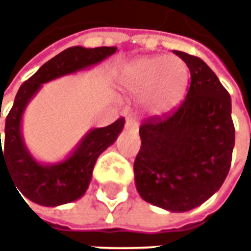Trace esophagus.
Instances as JSON below:
<instances>
[{
    "label": "esophagus",
    "mask_w": 251,
    "mask_h": 251,
    "mask_svg": "<svg viewBox=\"0 0 251 251\" xmlns=\"http://www.w3.org/2000/svg\"><path fill=\"white\" fill-rule=\"evenodd\" d=\"M126 126H127V128L138 130V123L135 121V119H132V117H128V119H127V123H126Z\"/></svg>",
    "instance_id": "34e87169"
}]
</instances>
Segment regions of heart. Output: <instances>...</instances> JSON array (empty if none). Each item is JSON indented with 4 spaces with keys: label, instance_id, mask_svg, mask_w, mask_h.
I'll list each match as a JSON object with an SVG mask.
<instances>
[{
    "label": "heart",
    "instance_id": "1",
    "mask_svg": "<svg viewBox=\"0 0 251 251\" xmlns=\"http://www.w3.org/2000/svg\"><path fill=\"white\" fill-rule=\"evenodd\" d=\"M187 82V68L177 57H145L131 63L123 76L126 89L147 95L153 110H165L177 100Z\"/></svg>",
    "mask_w": 251,
    "mask_h": 251
}]
</instances>
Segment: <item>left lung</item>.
<instances>
[{
    "label": "left lung",
    "instance_id": "left-lung-1",
    "mask_svg": "<svg viewBox=\"0 0 251 251\" xmlns=\"http://www.w3.org/2000/svg\"><path fill=\"white\" fill-rule=\"evenodd\" d=\"M190 70L184 100L140 127L134 160L140 196L156 207L184 212L201 205L225 181L235 147L230 96L200 57L176 51Z\"/></svg>",
    "mask_w": 251,
    "mask_h": 251
}]
</instances>
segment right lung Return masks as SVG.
<instances>
[{"label": "right lung", "mask_w": 251, "mask_h": 251, "mask_svg": "<svg viewBox=\"0 0 251 251\" xmlns=\"http://www.w3.org/2000/svg\"><path fill=\"white\" fill-rule=\"evenodd\" d=\"M114 51L116 47H70L43 64L37 73L21 85L5 120L4 151L0 134V176L1 168H4L27 200L46 207H55L82 197L89 186L96 159L119 137L126 119L120 117L107 127L92 130L63 163L43 166L29 155L22 142L21 119L25 106L42 83L99 63Z\"/></svg>", "instance_id": "right-lung-1"}]
</instances>
